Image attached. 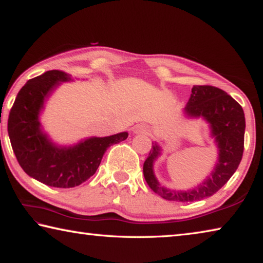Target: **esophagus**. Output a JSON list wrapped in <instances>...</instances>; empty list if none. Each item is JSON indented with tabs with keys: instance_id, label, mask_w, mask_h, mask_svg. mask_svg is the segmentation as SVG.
Returning <instances> with one entry per match:
<instances>
[{
	"instance_id": "1",
	"label": "esophagus",
	"mask_w": 263,
	"mask_h": 263,
	"mask_svg": "<svg viewBox=\"0 0 263 263\" xmlns=\"http://www.w3.org/2000/svg\"><path fill=\"white\" fill-rule=\"evenodd\" d=\"M135 132L136 133H147L148 132V127L146 125H137L135 127Z\"/></svg>"
}]
</instances>
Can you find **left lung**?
I'll return each instance as SVG.
<instances>
[{
  "mask_svg": "<svg viewBox=\"0 0 263 263\" xmlns=\"http://www.w3.org/2000/svg\"><path fill=\"white\" fill-rule=\"evenodd\" d=\"M184 112L189 117H203L210 124L211 136L218 147V162L210 176L189 190H171L161 186L154 175V161L160 155L157 142L152 144L144 162L145 180L155 194L167 201L194 202L216 194L237 171L243 153L245 114L237 101L213 86H194Z\"/></svg>",
  "mask_w": 263,
  "mask_h": 263,
  "instance_id": "1",
  "label": "left lung"
}]
</instances>
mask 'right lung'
Instances as JSON below:
<instances>
[{
    "label": "right lung",
    "mask_w": 263,
    "mask_h": 263,
    "mask_svg": "<svg viewBox=\"0 0 263 263\" xmlns=\"http://www.w3.org/2000/svg\"><path fill=\"white\" fill-rule=\"evenodd\" d=\"M62 70H48L29 80L17 94L9 114L8 133L17 161L29 176L55 188H73L95 174L111 145L125 140L128 133L91 137L74 146H57L42 130L39 115L51 92L70 81Z\"/></svg>",
    "instance_id": "1"
}]
</instances>
